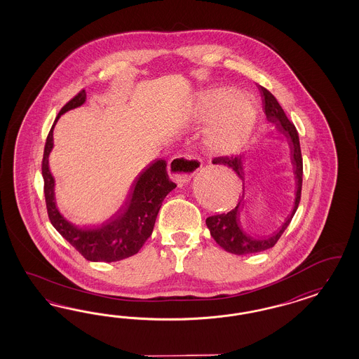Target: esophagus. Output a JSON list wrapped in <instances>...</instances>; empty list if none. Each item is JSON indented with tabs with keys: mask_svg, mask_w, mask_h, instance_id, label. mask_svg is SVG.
Instances as JSON below:
<instances>
[{
	"mask_svg": "<svg viewBox=\"0 0 359 359\" xmlns=\"http://www.w3.org/2000/svg\"><path fill=\"white\" fill-rule=\"evenodd\" d=\"M201 168V161L195 155H177L168 162V174L177 184L188 183Z\"/></svg>",
	"mask_w": 359,
	"mask_h": 359,
	"instance_id": "34e87169",
	"label": "esophagus"
}]
</instances>
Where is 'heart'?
I'll return each instance as SVG.
<instances>
[{
	"label": "heart",
	"mask_w": 359,
	"mask_h": 359,
	"mask_svg": "<svg viewBox=\"0 0 359 359\" xmlns=\"http://www.w3.org/2000/svg\"><path fill=\"white\" fill-rule=\"evenodd\" d=\"M194 117L201 123L211 121L203 134L208 151L228 156L250 141L258 123V108L252 98L236 88H209L196 98Z\"/></svg>",
	"instance_id": "1"
}]
</instances>
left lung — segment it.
Here are the masks:
<instances>
[{"mask_svg": "<svg viewBox=\"0 0 359 359\" xmlns=\"http://www.w3.org/2000/svg\"><path fill=\"white\" fill-rule=\"evenodd\" d=\"M262 97H263V110L266 113L267 121L275 128L278 134H280L285 140L288 146V152L291 158V165L294 170V182H296V195H294V204L291 215L287 217L282 228L275 231L270 237H254L250 233L246 231L242 222V209L245 205V182H246V172H245V158L243 155L237 156H219L213 159V164H224L230 167L239 179L243 182V194L241 196L237 207L229 213H222L217 216L208 217L207 226L210 231V236L215 238L218 245L224 250L245 255V254H254L261 252L272 248L278 239L280 238L283 231L290 225L291 219L294 216L302 196V184H303V158L300 150V141L299 134L296 131L294 123L287 118L284 110L279 105L278 100L273 97L270 90L259 86Z\"/></svg>", "mask_w": 359, "mask_h": 359, "instance_id": "left-lung-1", "label": "left lung"}]
</instances>
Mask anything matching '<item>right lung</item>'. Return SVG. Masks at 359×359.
<instances>
[{"mask_svg": "<svg viewBox=\"0 0 359 359\" xmlns=\"http://www.w3.org/2000/svg\"><path fill=\"white\" fill-rule=\"evenodd\" d=\"M86 101L87 93L81 90L59 111L48 133L42 162L47 212L59 234L88 261L108 263L122 261L141 250L144 242L151 236L164 197L176 188V184L168 177L165 161H155L142 171L131 185L123 205L107 222L96 226H77L69 222L56 205L55 179L50 171L48 158L54 149L55 123L62 114L81 107Z\"/></svg>", "mask_w": 359, "mask_h": 359, "instance_id": "right-lung-1", "label": "right lung"}]
</instances>
